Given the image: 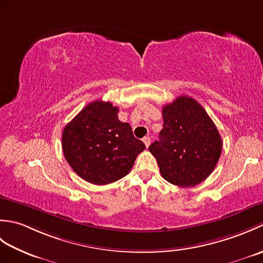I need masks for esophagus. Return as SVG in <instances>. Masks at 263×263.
<instances>
[{
    "label": "esophagus",
    "mask_w": 263,
    "mask_h": 263,
    "mask_svg": "<svg viewBox=\"0 0 263 263\" xmlns=\"http://www.w3.org/2000/svg\"><path fill=\"white\" fill-rule=\"evenodd\" d=\"M142 141H143L144 144H146V147L148 148L149 144H150V138H149V137H144V138L142 139Z\"/></svg>",
    "instance_id": "34e87169"
}]
</instances>
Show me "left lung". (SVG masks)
Masks as SVG:
<instances>
[{
  "mask_svg": "<svg viewBox=\"0 0 263 263\" xmlns=\"http://www.w3.org/2000/svg\"><path fill=\"white\" fill-rule=\"evenodd\" d=\"M163 120L159 140L149 147L161 176L181 187L198 185L215 170L221 154V138L215 123L189 96L165 105Z\"/></svg>",
  "mask_w": 263,
  "mask_h": 263,
  "instance_id": "obj_1",
  "label": "left lung"
}]
</instances>
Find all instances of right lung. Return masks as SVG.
<instances>
[{
    "mask_svg": "<svg viewBox=\"0 0 263 263\" xmlns=\"http://www.w3.org/2000/svg\"><path fill=\"white\" fill-rule=\"evenodd\" d=\"M109 102L88 104L62 133V148L69 165L83 180L105 185L124 177L137 156L146 149L128 123L117 117Z\"/></svg>",
    "mask_w": 263,
    "mask_h": 263,
    "instance_id": "1",
    "label": "right lung"
}]
</instances>
